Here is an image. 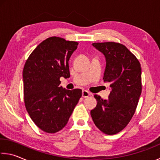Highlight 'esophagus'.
<instances>
[{"label": "esophagus", "instance_id": "esophagus-1", "mask_svg": "<svg viewBox=\"0 0 160 160\" xmlns=\"http://www.w3.org/2000/svg\"><path fill=\"white\" fill-rule=\"evenodd\" d=\"M90 95V93L87 90H82V96L83 98H88Z\"/></svg>", "mask_w": 160, "mask_h": 160}]
</instances>
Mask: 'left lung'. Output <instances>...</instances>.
<instances>
[{
	"mask_svg": "<svg viewBox=\"0 0 160 160\" xmlns=\"http://www.w3.org/2000/svg\"><path fill=\"white\" fill-rule=\"evenodd\" d=\"M92 46L105 55L103 80L110 83L111 91L108 100L94 95L98 105L91 110V117L102 132L115 135L130 122L138 106L142 92L140 63L122 44L95 42Z\"/></svg>",
	"mask_w": 160,
	"mask_h": 160,
	"instance_id": "8db88e82",
	"label": "left lung"
}]
</instances>
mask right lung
Listing matches in <instances>:
<instances>
[{
	"label": "right lung",
	"instance_id": "1",
	"mask_svg": "<svg viewBox=\"0 0 160 160\" xmlns=\"http://www.w3.org/2000/svg\"><path fill=\"white\" fill-rule=\"evenodd\" d=\"M78 42L50 37L38 45L22 71L24 101L34 123L55 133L67 125L82 96V90L62 88L60 78L70 77L69 61Z\"/></svg>",
	"mask_w": 160,
	"mask_h": 160
}]
</instances>
